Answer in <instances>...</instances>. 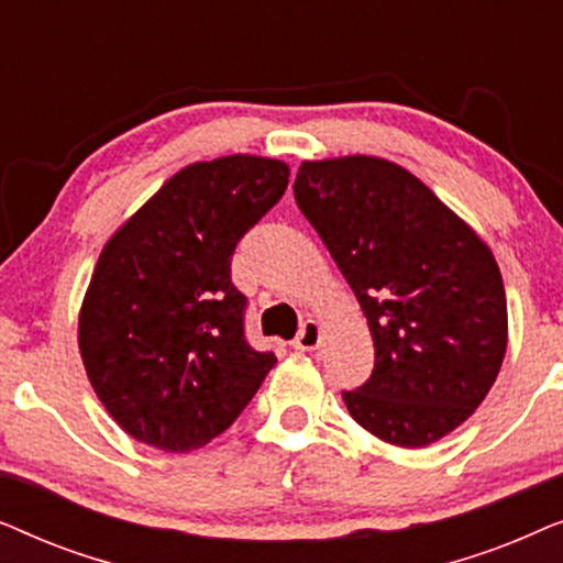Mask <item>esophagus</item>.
<instances>
[{
    "instance_id": "1",
    "label": "esophagus",
    "mask_w": 563,
    "mask_h": 563,
    "mask_svg": "<svg viewBox=\"0 0 563 563\" xmlns=\"http://www.w3.org/2000/svg\"><path fill=\"white\" fill-rule=\"evenodd\" d=\"M320 343H322V328H320V322H314V320H307L305 325H302V330H299V335L295 338V349L297 351H314V349H320Z\"/></svg>"
}]
</instances>
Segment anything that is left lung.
Wrapping results in <instances>:
<instances>
[{
    "mask_svg": "<svg viewBox=\"0 0 563 563\" xmlns=\"http://www.w3.org/2000/svg\"><path fill=\"white\" fill-rule=\"evenodd\" d=\"M295 199L351 284L374 372L343 391L351 418L402 449L472 418L507 349V299L489 245L391 161H305Z\"/></svg>",
    "mask_w": 563,
    "mask_h": 563,
    "instance_id": "8db88e82",
    "label": "left lung"
}]
</instances>
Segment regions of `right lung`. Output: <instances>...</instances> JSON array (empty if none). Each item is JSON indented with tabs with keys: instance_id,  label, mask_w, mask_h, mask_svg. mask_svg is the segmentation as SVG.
<instances>
[{
	"instance_id": "add662e5",
	"label": "right lung",
	"mask_w": 563,
	"mask_h": 563,
	"mask_svg": "<svg viewBox=\"0 0 563 563\" xmlns=\"http://www.w3.org/2000/svg\"><path fill=\"white\" fill-rule=\"evenodd\" d=\"M289 184L276 158L222 156L174 174L99 253L79 351L99 402L135 441L168 453L233 426L276 356L245 341L235 245Z\"/></svg>"
}]
</instances>
